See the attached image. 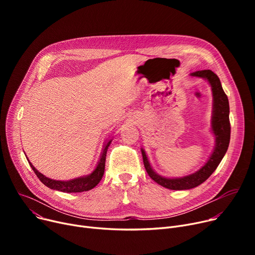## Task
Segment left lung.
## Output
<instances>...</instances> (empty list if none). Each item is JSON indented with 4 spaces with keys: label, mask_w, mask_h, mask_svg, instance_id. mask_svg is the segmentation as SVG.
Segmentation results:
<instances>
[{
    "label": "left lung",
    "mask_w": 255,
    "mask_h": 255,
    "mask_svg": "<svg viewBox=\"0 0 255 255\" xmlns=\"http://www.w3.org/2000/svg\"><path fill=\"white\" fill-rule=\"evenodd\" d=\"M192 76L204 77L209 80L212 87L214 105H213V118H212V129L216 136V146L209 161L190 176H186L180 179H166L158 176L152 169L149 160L143 150H141L143 165L148 175L156 183L161 185L165 188L171 190H186L197 187L204 183L212 173L215 171L223 156L229 149L231 139V123H230V104L226 94L224 93L219 77L211 70H202L191 73Z\"/></svg>",
    "instance_id": "obj_1"
}]
</instances>
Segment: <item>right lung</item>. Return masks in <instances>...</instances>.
<instances>
[{"label": "right lung", "mask_w": 255, "mask_h": 255, "mask_svg": "<svg viewBox=\"0 0 255 255\" xmlns=\"http://www.w3.org/2000/svg\"><path fill=\"white\" fill-rule=\"evenodd\" d=\"M112 140H110L106 144H104V149L101 155V158L99 160V163L96 167V169L94 170L90 176L87 177H82V178H77L74 180L70 181H56V180H51L45 176H43L41 172H39L29 161L32 169L36 173V176L38 179L41 181L45 186H47L48 188L53 189V190H59L62 192H84V191H89L93 189L102 179L103 173H104V168H105V157H106V152L109 146L111 144Z\"/></svg>", "instance_id": "obj_1"}]
</instances>
